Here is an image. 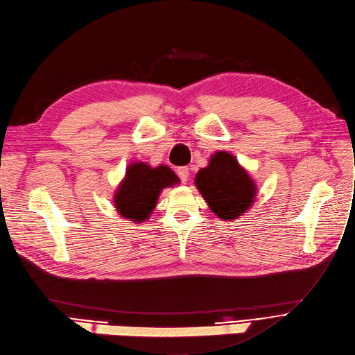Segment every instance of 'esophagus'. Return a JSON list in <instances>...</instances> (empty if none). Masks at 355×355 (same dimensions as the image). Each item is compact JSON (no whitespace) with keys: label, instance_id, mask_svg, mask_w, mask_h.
Masks as SVG:
<instances>
[{"label":"esophagus","instance_id":"34e87169","mask_svg":"<svg viewBox=\"0 0 355 355\" xmlns=\"http://www.w3.org/2000/svg\"><path fill=\"white\" fill-rule=\"evenodd\" d=\"M178 176L182 180V183H186L187 179H189V169H187V168H179L178 169Z\"/></svg>","mask_w":355,"mask_h":355}]
</instances>
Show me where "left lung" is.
Returning a JSON list of instances; mask_svg holds the SVG:
<instances>
[{
    "instance_id": "obj_1",
    "label": "left lung",
    "mask_w": 355,
    "mask_h": 355,
    "mask_svg": "<svg viewBox=\"0 0 355 355\" xmlns=\"http://www.w3.org/2000/svg\"><path fill=\"white\" fill-rule=\"evenodd\" d=\"M195 184L211 211L223 220L243 215L257 195L254 180L227 152H216L209 164L198 172Z\"/></svg>"
}]
</instances>
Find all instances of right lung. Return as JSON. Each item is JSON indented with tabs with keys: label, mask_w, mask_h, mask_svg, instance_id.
Instances as JSON below:
<instances>
[{
	"label": "right lung",
	"mask_w": 355,
	"mask_h": 355,
	"mask_svg": "<svg viewBox=\"0 0 355 355\" xmlns=\"http://www.w3.org/2000/svg\"><path fill=\"white\" fill-rule=\"evenodd\" d=\"M179 178L168 166L150 168L146 163H132L114 195L117 212L129 220L143 222L156 207L164 187L175 186Z\"/></svg>",
	"instance_id": "obj_1"
}]
</instances>
